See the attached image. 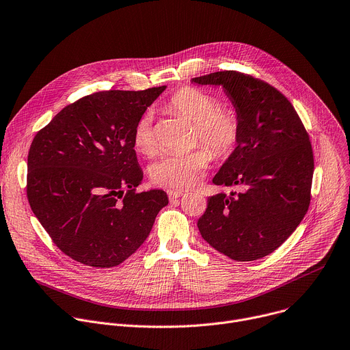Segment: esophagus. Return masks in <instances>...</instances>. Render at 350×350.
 <instances>
[{
	"instance_id": "obj_1",
	"label": "esophagus",
	"mask_w": 350,
	"mask_h": 350,
	"mask_svg": "<svg viewBox=\"0 0 350 350\" xmlns=\"http://www.w3.org/2000/svg\"><path fill=\"white\" fill-rule=\"evenodd\" d=\"M167 195H169V199H170V200H174V199L181 198V196L184 195V192L177 191V189H169V191H167Z\"/></svg>"
}]
</instances>
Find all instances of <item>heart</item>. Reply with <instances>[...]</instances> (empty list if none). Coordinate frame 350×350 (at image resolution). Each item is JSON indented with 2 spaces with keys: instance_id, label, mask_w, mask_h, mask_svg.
<instances>
[{
  "instance_id": "obj_1",
  "label": "heart",
  "mask_w": 350,
  "mask_h": 350,
  "mask_svg": "<svg viewBox=\"0 0 350 350\" xmlns=\"http://www.w3.org/2000/svg\"><path fill=\"white\" fill-rule=\"evenodd\" d=\"M218 105V100L213 94L196 88L180 89L169 104L173 112L195 124L196 142L206 146L215 157L224 158L238 144L241 122L234 109ZM151 122V113H144L133 132V147L143 155H152L157 150ZM208 162L210 154L203 148L183 155H162L151 165L150 176L159 187L187 189L204 177Z\"/></svg>"
}]
</instances>
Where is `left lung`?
<instances>
[{
  "label": "left lung",
  "instance_id": "1",
  "mask_svg": "<svg viewBox=\"0 0 350 350\" xmlns=\"http://www.w3.org/2000/svg\"><path fill=\"white\" fill-rule=\"evenodd\" d=\"M222 86L241 122L238 144L213 183L232 188L207 199L202 238L235 261L273 253L308 211L313 177L309 136L293 104L269 83L238 71L192 78Z\"/></svg>",
  "mask_w": 350,
  "mask_h": 350
}]
</instances>
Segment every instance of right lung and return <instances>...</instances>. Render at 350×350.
<instances>
[{
	"label": "right lung",
	"instance_id": "1",
	"mask_svg": "<svg viewBox=\"0 0 350 350\" xmlns=\"http://www.w3.org/2000/svg\"><path fill=\"white\" fill-rule=\"evenodd\" d=\"M165 89L85 96L34 137L29 203L70 258L93 268L120 265L144 243L169 203L162 189L136 192L143 170L133 147L136 124Z\"/></svg>",
	"mask_w": 350,
	"mask_h": 350
}]
</instances>
